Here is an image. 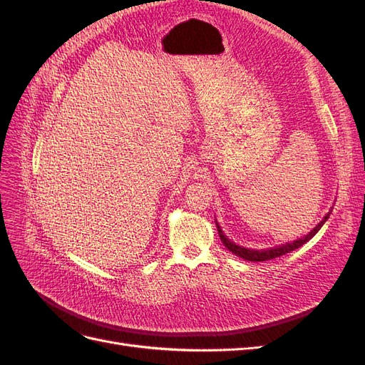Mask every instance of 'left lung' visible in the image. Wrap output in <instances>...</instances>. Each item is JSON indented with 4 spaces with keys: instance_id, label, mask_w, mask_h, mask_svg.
I'll list each match as a JSON object with an SVG mask.
<instances>
[{
    "instance_id": "8db88e82",
    "label": "left lung",
    "mask_w": 365,
    "mask_h": 365,
    "mask_svg": "<svg viewBox=\"0 0 365 365\" xmlns=\"http://www.w3.org/2000/svg\"><path fill=\"white\" fill-rule=\"evenodd\" d=\"M332 208L334 207H330V210L324 215V217L319 220V222L311 231H309L307 235H304L303 237L291 240V242H286V244H282V245H275V247H271V248H263V250H252V248H245V247H240V245L235 244L233 240H230L225 236L222 228H220V225L217 224V220H215V222H216L219 237H220V240H222V244L225 245V248L228 251L236 254L237 257H242V259L250 260V262H264V260H271V259H275V257H280V256H283V254H286V252H291V251H294L297 248L303 247L306 242L311 240L318 233V231L322 230V227L324 225V222L329 219L330 213H332Z\"/></svg>"
}]
</instances>
